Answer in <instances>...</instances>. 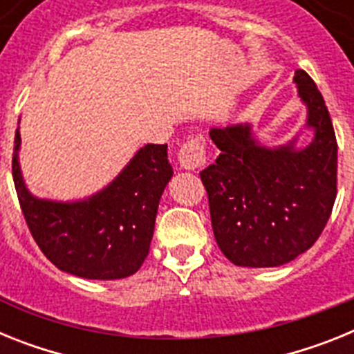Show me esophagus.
<instances>
[{"label": "esophagus", "instance_id": "obj_1", "mask_svg": "<svg viewBox=\"0 0 354 354\" xmlns=\"http://www.w3.org/2000/svg\"><path fill=\"white\" fill-rule=\"evenodd\" d=\"M179 165L184 170H198L205 165V150L204 140L202 138H189L179 150Z\"/></svg>", "mask_w": 354, "mask_h": 354}]
</instances>
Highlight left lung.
I'll list each match as a JSON object with an SVG mask.
<instances>
[{
    "label": "left lung",
    "mask_w": 354,
    "mask_h": 354,
    "mask_svg": "<svg viewBox=\"0 0 354 354\" xmlns=\"http://www.w3.org/2000/svg\"><path fill=\"white\" fill-rule=\"evenodd\" d=\"M314 140L264 147L250 124L212 127L220 149L200 171L209 196L216 243L225 257L245 268H274L301 255L326 227L337 196V140L324 99L305 71L294 72Z\"/></svg>",
    "instance_id": "1"
}]
</instances>
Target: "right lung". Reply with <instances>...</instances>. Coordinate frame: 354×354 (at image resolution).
<instances>
[{
  "label": "right lung",
  "mask_w": 354,
  "mask_h": 354,
  "mask_svg": "<svg viewBox=\"0 0 354 354\" xmlns=\"http://www.w3.org/2000/svg\"><path fill=\"white\" fill-rule=\"evenodd\" d=\"M21 134L15 131L12 175L31 236L58 270L88 280L134 274L149 255L156 214L174 170L167 145H149L133 156L104 189L76 202L37 198L19 167Z\"/></svg>",
  "instance_id": "1"
}]
</instances>
